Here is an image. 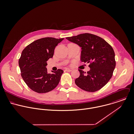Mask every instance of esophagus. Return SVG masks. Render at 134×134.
Instances as JSON below:
<instances>
[{
	"instance_id": "obj_1",
	"label": "esophagus",
	"mask_w": 134,
	"mask_h": 134,
	"mask_svg": "<svg viewBox=\"0 0 134 134\" xmlns=\"http://www.w3.org/2000/svg\"><path fill=\"white\" fill-rule=\"evenodd\" d=\"M71 71H72L71 69H68V68H66L65 69V71H67V72H71Z\"/></svg>"
}]
</instances>
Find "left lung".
<instances>
[{
    "instance_id": "left-lung-1",
    "label": "left lung",
    "mask_w": 134,
    "mask_h": 134,
    "mask_svg": "<svg viewBox=\"0 0 134 134\" xmlns=\"http://www.w3.org/2000/svg\"><path fill=\"white\" fill-rule=\"evenodd\" d=\"M81 47V61L90 63L87 73L79 69L80 76L76 84L82 90L94 92L104 87L112 76L115 67V54L112 47L96 35L84 33L66 37Z\"/></svg>"
}]
</instances>
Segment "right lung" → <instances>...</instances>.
<instances>
[{"mask_svg":"<svg viewBox=\"0 0 134 134\" xmlns=\"http://www.w3.org/2000/svg\"><path fill=\"white\" fill-rule=\"evenodd\" d=\"M64 38L46 37L34 41L23 50L19 60L21 76L27 86L38 93L51 91L64 72L58 69L48 74L47 61L53 56L56 46Z\"/></svg>","mask_w":134,"mask_h":134,"instance_id":"add662e5","label":"right lung"}]
</instances>
